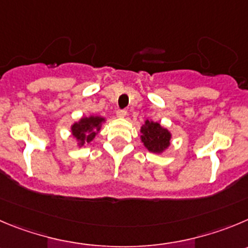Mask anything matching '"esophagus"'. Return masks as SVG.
<instances>
[{
  "label": "esophagus",
  "instance_id": "esophagus-1",
  "mask_svg": "<svg viewBox=\"0 0 248 248\" xmlns=\"http://www.w3.org/2000/svg\"><path fill=\"white\" fill-rule=\"evenodd\" d=\"M116 115H117V117H124L127 115V111L126 110H117Z\"/></svg>",
  "mask_w": 248,
  "mask_h": 248
}]
</instances>
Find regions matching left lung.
I'll return each mask as SVG.
<instances>
[{
    "mask_svg": "<svg viewBox=\"0 0 248 248\" xmlns=\"http://www.w3.org/2000/svg\"><path fill=\"white\" fill-rule=\"evenodd\" d=\"M140 140L149 152L160 154L170 147L171 133L158 122L147 120L140 127Z\"/></svg>",
    "mask_w": 248,
    "mask_h": 248,
    "instance_id": "8db88e82",
    "label": "left lung"
}]
</instances>
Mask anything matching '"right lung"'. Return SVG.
I'll use <instances>...</instances> for the list:
<instances>
[{"label": "right lung", "instance_id": "add662e5", "mask_svg": "<svg viewBox=\"0 0 248 248\" xmlns=\"http://www.w3.org/2000/svg\"><path fill=\"white\" fill-rule=\"evenodd\" d=\"M103 122H105L104 117L92 115L89 117H82L79 121L72 124V136L78 140V145L83 147L85 143L92 142L100 131Z\"/></svg>", "mask_w": 248, "mask_h": 248}]
</instances>
